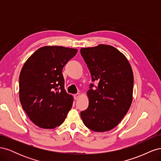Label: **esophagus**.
Instances as JSON below:
<instances>
[{
    "instance_id": "obj_1",
    "label": "esophagus",
    "mask_w": 161,
    "mask_h": 161,
    "mask_svg": "<svg viewBox=\"0 0 161 161\" xmlns=\"http://www.w3.org/2000/svg\"><path fill=\"white\" fill-rule=\"evenodd\" d=\"M79 97H80V94L79 93H76V94L74 95V98H75V100H77L78 99H79Z\"/></svg>"
}]
</instances>
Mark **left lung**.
<instances>
[{
  "label": "left lung",
  "mask_w": 161,
  "mask_h": 161,
  "mask_svg": "<svg viewBox=\"0 0 161 161\" xmlns=\"http://www.w3.org/2000/svg\"><path fill=\"white\" fill-rule=\"evenodd\" d=\"M80 53L90 70L91 84L86 95L89 107L80 117L89 129L104 132L118 125L128 113L133 99L134 75L124 53L105 44L82 47Z\"/></svg>",
  "instance_id": "1"
}]
</instances>
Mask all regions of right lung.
<instances>
[{"label":"right lung","instance_id":"add662e5","mask_svg":"<svg viewBox=\"0 0 161 161\" xmlns=\"http://www.w3.org/2000/svg\"><path fill=\"white\" fill-rule=\"evenodd\" d=\"M78 50L58 46L39 48L24 64L19 75V99L32 122L52 129L70 110L73 97L64 89L62 69Z\"/></svg>","mask_w":161,"mask_h":161}]
</instances>
